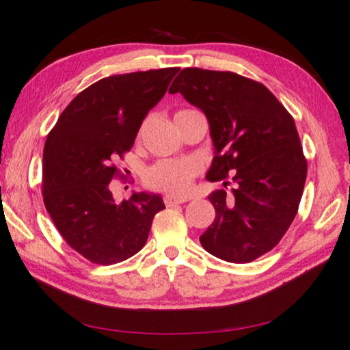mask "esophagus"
Here are the masks:
<instances>
[{
    "label": "esophagus",
    "instance_id": "34e87169",
    "mask_svg": "<svg viewBox=\"0 0 350 350\" xmlns=\"http://www.w3.org/2000/svg\"><path fill=\"white\" fill-rule=\"evenodd\" d=\"M163 202H165L167 206H174V204H180V203L188 202V198L187 197L177 198V197H173V196H165V197H163Z\"/></svg>",
    "mask_w": 350,
    "mask_h": 350
}]
</instances>
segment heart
<instances>
[{
  "label": "heart",
  "instance_id": "1",
  "mask_svg": "<svg viewBox=\"0 0 350 350\" xmlns=\"http://www.w3.org/2000/svg\"><path fill=\"white\" fill-rule=\"evenodd\" d=\"M187 111L193 109H183L179 112ZM200 162L194 157L157 161L144 171V183L148 188L163 191L170 196H185L193 188L194 179L200 174Z\"/></svg>",
  "mask_w": 350,
  "mask_h": 350
}]
</instances>
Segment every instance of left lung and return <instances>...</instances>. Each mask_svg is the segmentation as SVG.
I'll return each instance as SVG.
<instances>
[{
    "label": "left lung",
    "mask_w": 350,
    "mask_h": 350,
    "mask_svg": "<svg viewBox=\"0 0 350 350\" xmlns=\"http://www.w3.org/2000/svg\"><path fill=\"white\" fill-rule=\"evenodd\" d=\"M176 92L208 118L215 156L206 179L232 174L234 183L230 196L209 194L215 220L203 249L228 262L255 261L282 239L302 198L308 165L293 116L262 83L230 71L185 68Z\"/></svg>",
    "instance_id": "8db88e82"
}]
</instances>
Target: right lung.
<instances>
[{
  "label": "right lung",
  "instance_id": "obj_1",
  "mask_svg": "<svg viewBox=\"0 0 350 350\" xmlns=\"http://www.w3.org/2000/svg\"><path fill=\"white\" fill-rule=\"evenodd\" d=\"M179 68L101 79L75 97L48 133L42 162L45 208L62 238L88 261L111 265L138 253L161 196L139 193L115 202L109 183L122 179V159L150 109L165 95Z\"/></svg>",
  "mask_w": 350,
  "mask_h": 350
}]
</instances>
